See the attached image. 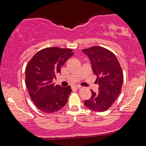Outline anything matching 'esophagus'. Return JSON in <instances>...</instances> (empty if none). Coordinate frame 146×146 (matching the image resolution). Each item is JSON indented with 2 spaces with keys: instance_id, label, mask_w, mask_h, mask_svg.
<instances>
[{
  "instance_id": "1",
  "label": "esophagus",
  "mask_w": 146,
  "mask_h": 146,
  "mask_svg": "<svg viewBox=\"0 0 146 146\" xmlns=\"http://www.w3.org/2000/svg\"><path fill=\"white\" fill-rule=\"evenodd\" d=\"M81 88V86H79V85L73 86V87H72V88H73V89H76V90H77V89H79V88Z\"/></svg>"
}]
</instances>
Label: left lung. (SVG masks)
<instances>
[{"label": "left lung", "mask_w": 146, "mask_h": 146, "mask_svg": "<svg viewBox=\"0 0 146 146\" xmlns=\"http://www.w3.org/2000/svg\"><path fill=\"white\" fill-rule=\"evenodd\" d=\"M91 63L97 76L98 92L91 91V97L84 101L86 107L95 111H105L117 100L122 90L123 72L116 56L111 51L100 46L82 49Z\"/></svg>", "instance_id": "8db88e82"}]
</instances>
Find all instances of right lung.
Returning a JSON list of instances; mask_svg holds the SVG:
<instances>
[{"instance_id":"1","label":"right lung","mask_w":146,"mask_h":146,"mask_svg":"<svg viewBox=\"0 0 146 146\" xmlns=\"http://www.w3.org/2000/svg\"><path fill=\"white\" fill-rule=\"evenodd\" d=\"M71 49L47 48L36 53L26 66V85L35 105L41 111L51 113L65 106L71 92L70 86L55 85L53 79L60 68L73 55Z\"/></svg>"}]
</instances>
